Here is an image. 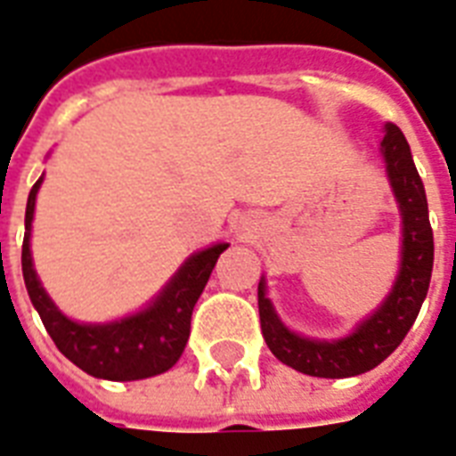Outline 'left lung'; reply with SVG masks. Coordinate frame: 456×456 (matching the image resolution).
<instances>
[{"label": "left lung", "instance_id": "obj_1", "mask_svg": "<svg viewBox=\"0 0 456 456\" xmlns=\"http://www.w3.org/2000/svg\"><path fill=\"white\" fill-rule=\"evenodd\" d=\"M380 157L402 216L400 271L386 299L354 330L338 340L306 338L285 326L266 297V278L259 281L261 333L268 349L295 371L316 379H349L376 369L400 347L414 326L430 285L433 271V231L428 221L426 190L416 171L411 150L402 130L386 123Z\"/></svg>", "mask_w": 456, "mask_h": 456}]
</instances>
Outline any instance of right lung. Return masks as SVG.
Listing matches in <instances>:
<instances>
[{"mask_svg":"<svg viewBox=\"0 0 456 456\" xmlns=\"http://www.w3.org/2000/svg\"><path fill=\"white\" fill-rule=\"evenodd\" d=\"M42 178L45 175H40L28 195L20 266L30 302L40 314L49 338L66 359L94 379L140 380L168 371L188 345L192 309L216 266L218 256L228 249V242H216L188 256L157 297H151L150 305L140 312L109 323H80L69 319L52 302L33 266L30 232Z\"/></svg>","mask_w":456,"mask_h":456,"instance_id":"1","label":"right lung"}]
</instances>
